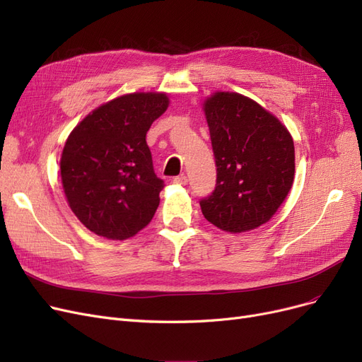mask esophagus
I'll return each mask as SVG.
<instances>
[{
    "instance_id": "esophagus-1",
    "label": "esophagus",
    "mask_w": 362,
    "mask_h": 362,
    "mask_svg": "<svg viewBox=\"0 0 362 362\" xmlns=\"http://www.w3.org/2000/svg\"><path fill=\"white\" fill-rule=\"evenodd\" d=\"M173 183H174V185H180V186H185L186 183H188V177H186V176H183V174H182V176H177V177H174Z\"/></svg>"
}]
</instances>
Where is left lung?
<instances>
[{
  "label": "left lung",
  "instance_id": "1",
  "mask_svg": "<svg viewBox=\"0 0 362 362\" xmlns=\"http://www.w3.org/2000/svg\"><path fill=\"white\" fill-rule=\"evenodd\" d=\"M216 159V188L199 206L219 230L240 234L269 222L296 176L288 128L242 93L218 90L203 101Z\"/></svg>",
  "mask_w": 362,
  "mask_h": 362
}]
</instances>
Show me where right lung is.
<instances>
[{
	"label": "right lung",
	"mask_w": 362,
	"mask_h": 362,
	"mask_svg": "<svg viewBox=\"0 0 362 362\" xmlns=\"http://www.w3.org/2000/svg\"><path fill=\"white\" fill-rule=\"evenodd\" d=\"M170 105L167 92H131L93 109L61 153L62 189L77 219L109 240L149 225L164 182L156 177L146 134Z\"/></svg>",
	"instance_id": "right-lung-1"
}]
</instances>
